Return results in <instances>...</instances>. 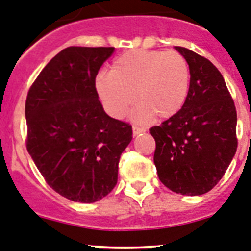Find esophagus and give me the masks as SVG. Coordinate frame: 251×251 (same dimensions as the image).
Listing matches in <instances>:
<instances>
[{
    "instance_id": "34e87169",
    "label": "esophagus",
    "mask_w": 251,
    "mask_h": 251,
    "mask_svg": "<svg viewBox=\"0 0 251 251\" xmlns=\"http://www.w3.org/2000/svg\"><path fill=\"white\" fill-rule=\"evenodd\" d=\"M132 130H133V136H138L139 133H143V132H146V129H145V128L138 127V126H133V127H132Z\"/></svg>"
}]
</instances>
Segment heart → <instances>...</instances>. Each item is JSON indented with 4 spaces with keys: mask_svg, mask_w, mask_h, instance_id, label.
Returning a JSON list of instances; mask_svg holds the SVG:
<instances>
[{
    "mask_svg": "<svg viewBox=\"0 0 251 251\" xmlns=\"http://www.w3.org/2000/svg\"><path fill=\"white\" fill-rule=\"evenodd\" d=\"M191 84L187 60L178 51L130 50L97 77V92L113 118H123L134 100L138 121L168 119L182 109Z\"/></svg>",
    "mask_w": 251,
    "mask_h": 251,
    "instance_id": "obj_1",
    "label": "heart"
}]
</instances>
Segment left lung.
<instances>
[{
  "label": "left lung",
  "instance_id": "left-lung-1",
  "mask_svg": "<svg viewBox=\"0 0 251 251\" xmlns=\"http://www.w3.org/2000/svg\"><path fill=\"white\" fill-rule=\"evenodd\" d=\"M175 49L190 65V93L176 115L150 129L156 141L153 161L166 187L197 196L217 185L235 156L236 108L210 60L186 48Z\"/></svg>",
  "mask_w": 251,
  "mask_h": 251
}]
</instances>
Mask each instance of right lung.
<instances>
[{"label": "right lung", "mask_w": 251, "mask_h": 251, "mask_svg": "<svg viewBox=\"0 0 251 251\" xmlns=\"http://www.w3.org/2000/svg\"><path fill=\"white\" fill-rule=\"evenodd\" d=\"M114 48L70 46L43 69L25 104L26 148L46 183L75 202H95L118 181L132 126L110 118L95 77Z\"/></svg>", "instance_id": "obj_1"}]
</instances>
